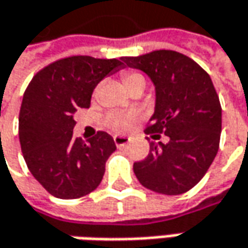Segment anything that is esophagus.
<instances>
[{"label": "esophagus", "instance_id": "obj_1", "mask_svg": "<svg viewBox=\"0 0 248 248\" xmlns=\"http://www.w3.org/2000/svg\"><path fill=\"white\" fill-rule=\"evenodd\" d=\"M113 139H114V143H116L117 148H121V146L127 145L129 142V138H127V137H121V135H114Z\"/></svg>", "mask_w": 248, "mask_h": 248}]
</instances>
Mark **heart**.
I'll return each instance as SVG.
<instances>
[{"mask_svg": "<svg viewBox=\"0 0 248 248\" xmlns=\"http://www.w3.org/2000/svg\"><path fill=\"white\" fill-rule=\"evenodd\" d=\"M123 81L128 90L134 88V87H138V85L145 87V77L140 73L134 72V70H128V72L124 73ZM137 120H138L137 113H111L106 117L105 124L113 132H125L132 127V124Z\"/></svg>", "mask_w": 248, "mask_h": 248, "instance_id": "1", "label": "heart"}]
</instances>
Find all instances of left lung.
I'll return each instance as SVG.
<instances>
[{"instance_id": "obj_1", "label": "left lung", "mask_w": 248, "mask_h": 248, "mask_svg": "<svg viewBox=\"0 0 248 248\" xmlns=\"http://www.w3.org/2000/svg\"><path fill=\"white\" fill-rule=\"evenodd\" d=\"M128 67L146 73L156 87L155 114L145 129L155 139L148 157L134 163L138 181L161 195H182L205 175L219 148L222 109L208 73L184 53L160 49L124 56Z\"/></svg>"}]
</instances>
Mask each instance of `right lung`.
I'll return each instance as SVG.
<instances>
[{
	"label": "right lung",
	"mask_w": 248,
	"mask_h": 248,
	"mask_svg": "<svg viewBox=\"0 0 248 248\" xmlns=\"http://www.w3.org/2000/svg\"><path fill=\"white\" fill-rule=\"evenodd\" d=\"M123 67V58L69 56L41 69L24 91L19 113L22 153L34 178L55 197L78 199L99 186L114 140L105 131L87 142L73 138L74 114L90 108L100 80Z\"/></svg>",
	"instance_id": "1"
}]
</instances>
